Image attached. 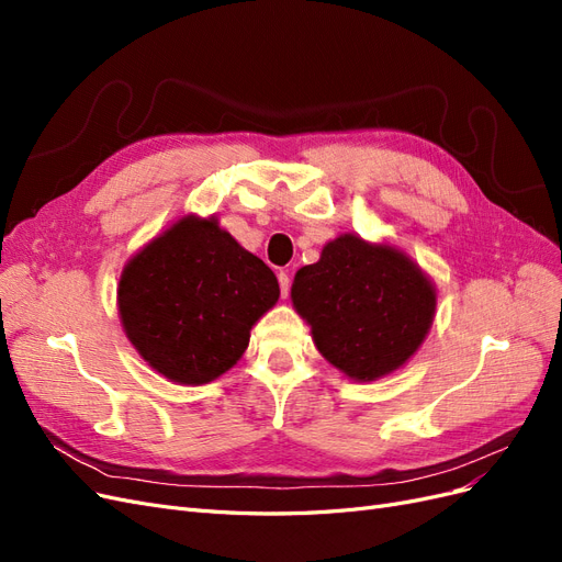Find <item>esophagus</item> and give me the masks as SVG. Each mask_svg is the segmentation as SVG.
<instances>
[{
    "label": "esophagus",
    "mask_w": 562,
    "mask_h": 562,
    "mask_svg": "<svg viewBox=\"0 0 562 562\" xmlns=\"http://www.w3.org/2000/svg\"><path fill=\"white\" fill-rule=\"evenodd\" d=\"M279 285H281V297L291 295V277H288V271H279Z\"/></svg>",
    "instance_id": "1"
}]
</instances>
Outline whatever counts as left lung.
<instances>
[{"label":"left lung","instance_id":"1","mask_svg":"<svg viewBox=\"0 0 562 562\" xmlns=\"http://www.w3.org/2000/svg\"><path fill=\"white\" fill-rule=\"evenodd\" d=\"M291 300L323 359L356 382L403 368L436 314V285L411 255L349 232L297 269Z\"/></svg>","mask_w":562,"mask_h":562}]
</instances>
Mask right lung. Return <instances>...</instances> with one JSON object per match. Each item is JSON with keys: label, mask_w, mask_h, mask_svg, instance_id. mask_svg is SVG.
<instances>
[{"label": "right lung", "mask_w": 562, "mask_h": 562, "mask_svg": "<svg viewBox=\"0 0 562 562\" xmlns=\"http://www.w3.org/2000/svg\"><path fill=\"white\" fill-rule=\"evenodd\" d=\"M279 295L274 271L215 215L187 213L124 265L116 310L128 342L151 370L199 386L236 366L250 328Z\"/></svg>", "instance_id": "obj_1"}]
</instances>
